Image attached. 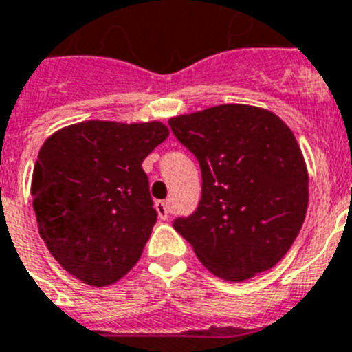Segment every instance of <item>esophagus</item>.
Segmentation results:
<instances>
[{
    "label": "esophagus",
    "instance_id": "34e87169",
    "mask_svg": "<svg viewBox=\"0 0 352 352\" xmlns=\"http://www.w3.org/2000/svg\"><path fill=\"white\" fill-rule=\"evenodd\" d=\"M155 208L162 221H167V219H169V205H167L165 201H156Z\"/></svg>",
    "mask_w": 352,
    "mask_h": 352
}]
</instances>
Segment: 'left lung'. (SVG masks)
Instances as JSON below:
<instances>
[{"label": "left lung", "mask_w": 352, "mask_h": 352, "mask_svg": "<svg viewBox=\"0 0 352 352\" xmlns=\"http://www.w3.org/2000/svg\"><path fill=\"white\" fill-rule=\"evenodd\" d=\"M199 162L203 196L174 230L206 269L245 281L287 254L308 210V169L292 130L251 104H219L169 119Z\"/></svg>", "instance_id": "left-lung-1"}]
</instances>
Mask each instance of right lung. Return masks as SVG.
Instances as JSON below:
<instances>
[{
    "label": "right lung",
    "mask_w": 352,
    "mask_h": 352,
    "mask_svg": "<svg viewBox=\"0 0 352 352\" xmlns=\"http://www.w3.org/2000/svg\"><path fill=\"white\" fill-rule=\"evenodd\" d=\"M167 137L160 121H83L42 144L33 210L44 244L69 274L107 287L139 262L158 215L142 162Z\"/></svg>",
    "instance_id": "1"
}]
</instances>
